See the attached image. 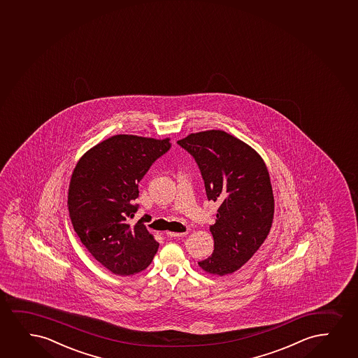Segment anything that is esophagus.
<instances>
[{
	"instance_id": "1",
	"label": "esophagus",
	"mask_w": 358,
	"mask_h": 358,
	"mask_svg": "<svg viewBox=\"0 0 358 358\" xmlns=\"http://www.w3.org/2000/svg\"><path fill=\"white\" fill-rule=\"evenodd\" d=\"M187 234H188V231H185V233H173V231H168V236H170V238H182V236H185Z\"/></svg>"
}]
</instances>
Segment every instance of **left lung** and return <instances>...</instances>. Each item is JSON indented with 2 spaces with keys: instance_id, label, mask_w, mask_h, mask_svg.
Masks as SVG:
<instances>
[{
  "instance_id": "obj_1",
  "label": "left lung",
  "mask_w": 358,
  "mask_h": 358,
  "mask_svg": "<svg viewBox=\"0 0 358 358\" xmlns=\"http://www.w3.org/2000/svg\"><path fill=\"white\" fill-rule=\"evenodd\" d=\"M177 143L194 157L208 200L220 205L210 227L215 250L199 266L208 274H233L259 250L273 224L266 165L251 146L223 130L189 134Z\"/></svg>"
}]
</instances>
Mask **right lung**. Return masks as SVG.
Segmentation results:
<instances>
[{
    "instance_id": "1",
    "label": "right lung",
    "mask_w": 358,
    "mask_h": 358,
    "mask_svg": "<svg viewBox=\"0 0 358 358\" xmlns=\"http://www.w3.org/2000/svg\"><path fill=\"white\" fill-rule=\"evenodd\" d=\"M171 147L170 138L115 135L87 150L71 175L67 208L76 234L92 256L120 276L141 273L159 243L137 211L138 182Z\"/></svg>"
}]
</instances>
